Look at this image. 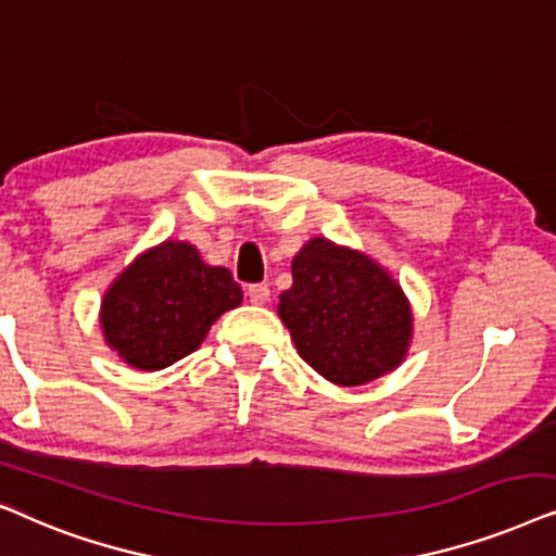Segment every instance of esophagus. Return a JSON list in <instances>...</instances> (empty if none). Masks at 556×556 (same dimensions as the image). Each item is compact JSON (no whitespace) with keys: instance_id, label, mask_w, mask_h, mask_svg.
Masks as SVG:
<instances>
[{"instance_id":"1","label":"esophagus","mask_w":556,"mask_h":556,"mask_svg":"<svg viewBox=\"0 0 556 556\" xmlns=\"http://www.w3.org/2000/svg\"><path fill=\"white\" fill-rule=\"evenodd\" d=\"M247 294H249V300H251V305H266V302H269V285H251L249 290H247Z\"/></svg>"}]
</instances>
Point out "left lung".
<instances>
[{"label": "left lung", "instance_id": "1", "mask_svg": "<svg viewBox=\"0 0 556 556\" xmlns=\"http://www.w3.org/2000/svg\"><path fill=\"white\" fill-rule=\"evenodd\" d=\"M277 315L300 358L336 387H364L402 366L414 313L402 285L364 251L315 236L292 258Z\"/></svg>", "mask_w": 556, "mask_h": 556}]
</instances>
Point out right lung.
I'll list each match as a JSON object with an SVG mask.
<instances>
[{"instance_id": "1", "label": "right lung", "mask_w": 556, "mask_h": 556, "mask_svg": "<svg viewBox=\"0 0 556 556\" xmlns=\"http://www.w3.org/2000/svg\"><path fill=\"white\" fill-rule=\"evenodd\" d=\"M243 302L226 266L203 262L188 241L165 239L116 274L101 298L103 340L139 371H162L198 351L211 325Z\"/></svg>"}]
</instances>
